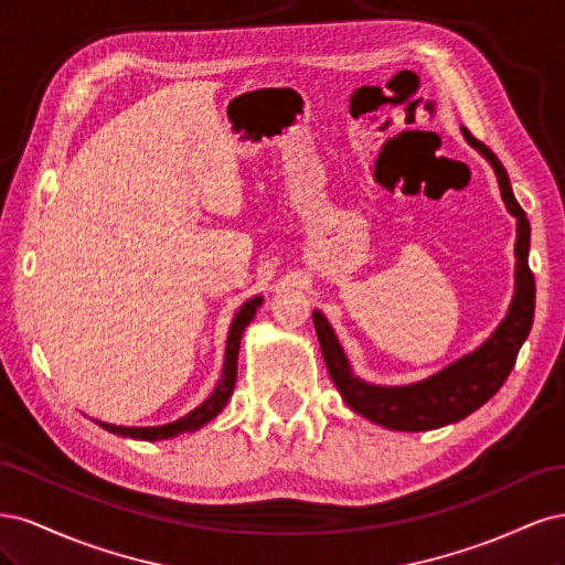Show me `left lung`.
I'll return each mask as SVG.
<instances>
[{
  "mask_svg": "<svg viewBox=\"0 0 565 565\" xmlns=\"http://www.w3.org/2000/svg\"><path fill=\"white\" fill-rule=\"evenodd\" d=\"M469 146H473L490 162L498 174L502 200L509 214L516 216V292L511 299L504 320L498 324L481 347L461 355L459 361L443 367L422 382L405 386H380L355 377L349 358L341 349L339 339L320 311H313V324L322 349L324 365L339 388L341 398L353 413L365 419L386 426L393 431H431L446 424H455L471 415L473 409L488 403L507 382L511 367L516 363L519 349L533 328L535 316V278L527 266L530 224L525 212L511 191L507 169L494 152L473 136L461 129Z\"/></svg>",
  "mask_w": 565,
  "mask_h": 565,
  "instance_id": "left-lung-1",
  "label": "left lung"
}]
</instances>
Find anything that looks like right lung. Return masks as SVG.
<instances>
[{
  "mask_svg": "<svg viewBox=\"0 0 565 565\" xmlns=\"http://www.w3.org/2000/svg\"><path fill=\"white\" fill-rule=\"evenodd\" d=\"M262 297H254L249 301H245L241 306V311L235 313L231 330H228V341H226V361H224V372H221V380L214 388L212 396L204 401L202 405H198L195 409H191L185 417L172 422V424H162V426H115V424H106V422H96L100 429H106L110 434L125 436V438H136V440H164V438H174L183 431H198L200 426L207 424L210 419H214L221 409L226 407L231 393L235 388V380H237V351H241V339L247 324L252 322L256 309L262 306Z\"/></svg>",
  "mask_w": 565,
  "mask_h": 565,
  "instance_id": "obj_1",
  "label": "right lung"
}]
</instances>
